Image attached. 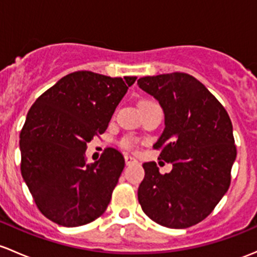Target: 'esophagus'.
Wrapping results in <instances>:
<instances>
[{"label": "esophagus", "mask_w": 257, "mask_h": 257, "mask_svg": "<svg viewBox=\"0 0 257 257\" xmlns=\"http://www.w3.org/2000/svg\"><path fill=\"white\" fill-rule=\"evenodd\" d=\"M124 159H125V164L126 165H134V164L138 163L137 159L133 158V156H131V155H125V156H124Z\"/></svg>", "instance_id": "obj_1"}]
</instances>
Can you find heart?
<instances>
[{
  "mask_svg": "<svg viewBox=\"0 0 257 257\" xmlns=\"http://www.w3.org/2000/svg\"><path fill=\"white\" fill-rule=\"evenodd\" d=\"M123 145H124V147H125V148H131L132 145H133V142H132L131 139H126V140H124Z\"/></svg>",
  "mask_w": 257,
  "mask_h": 257,
  "instance_id": "obj_1",
  "label": "heart"
}]
</instances>
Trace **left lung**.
<instances>
[{
  "label": "left lung",
  "instance_id": "1",
  "mask_svg": "<svg viewBox=\"0 0 257 257\" xmlns=\"http://www.w3.org/2000/svg\"><path fill=\"white\" fill-rule=\"evenodd\" d=\"M138 86L163 108L165 128L154 148L172 164L165 175L154 161L143 164L138 199L155 223L188 228L208 217L228 191L236 159L233 124L218 99L191 75L142 77Z\"/></svg>",
  "mask_w": 257,
  "mask_h": 257
}]
</instances>
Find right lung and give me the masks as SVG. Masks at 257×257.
<instances>
[{"instance_id":"add662e5","label":"right lung","mask_w":257,"mask_h":257,"mask_svg":"<svg viewBox=\"0 0 257 257\" xmlns=\"http://www.w3.org/2000/svg\"><path fill=\"white\" fill-rule=\"evenodd\" d=\"M137 77L76 71L34 102L20 136L21 172L40 212L59 225H85L102 215L124 169L120 151L107 148L87 164L86 149L104 133Z\"/></svg>"}]
</instances>
